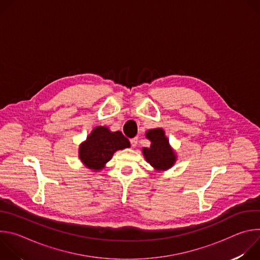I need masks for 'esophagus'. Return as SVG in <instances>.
I'll list each match as a JSON object with an SVG mask.
<instances>
[{
    "label": "esophagus",
    "mask_w": 260,
    "mask_h": 260,
    "mask_svg": "<svg viewBox=\"0 0 260 260\" xmlns=\"http://www.w3.org/2000/svg\"><path fill=\"white\" fill-rule=\"evenodd\" d=\"M131 144H132V146H133V147H136V146H137V144H138V138L136 137V138L131 139Z\"/></svg>",
    "instance_id": "1"
}]
</instances>
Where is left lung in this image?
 <instances>
[{
  "mask_svg": "<svg viewBox=\"0 0 260 260\" xmlns=\"http://www.w3.org/2000/svg\"><path fill=\"white\" fill-rule=\"evenodd\" d=\"M145 136L151 142L150 147L142 149L146 161L156 172L171 169L177 161V154L170 145L166 132L161 127H157L147 131Z\"/></svg>",
  "mask_w": 260,
  "mask_h": 260,
  "instance_id": "8db88e82",
  "label": "left lung"
}]
</instances>
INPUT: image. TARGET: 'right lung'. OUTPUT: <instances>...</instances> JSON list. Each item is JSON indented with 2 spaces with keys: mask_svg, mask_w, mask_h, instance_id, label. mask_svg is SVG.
<instances>
[{
  "mask_svg": "<svg viewBox=\"0 0 260 260\" xmlns=\"http://www.w3.org/2000/svg\"><path fill=\"white\" fill-rule=\"evenodd\" d=\"M131 146L121 132H111L108 126H95L79 145V159L94 173L102 171L117 150Z\"/></svg>",
  "mask_w": 260,
  "mask_h": 260,
  "instance_id": "obj_1",
  "label": "right lung"
}]
</instances>
